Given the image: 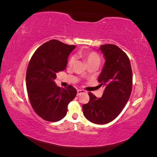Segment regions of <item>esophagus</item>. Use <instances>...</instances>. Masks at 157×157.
Instances as JSON below:
<instances>
[{"label": "esophagus", "mask_w": 157, "mask_h": 157, "mask_svg": "<svg viewBox=\"0 0 157 157\" xmlns=\"http://www.w3.org/2000/svg\"><path fill=\"white\" fill-rule=\"evenodd\" d=\"M85 92V91L84 90H77V95L78 96H79V95H80L81 94H83V93H84Z\"/></svg>", "instance_id": "34e87169"}]
</instances>
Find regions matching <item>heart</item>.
I'll list each match as a JSON object with an SVG mask.
<instances>
[{"mask_svg": "<svg viewBox=\"0 0 157 157\" xmlns=\"http://www.w3.org/2000/svg\"><path fill=\"white\" fill-rule=\"evenodd\" d=\"M78 56L80 58L84 59L86 62L88 64V65H99L101 62V58L100 56H99L98 54L96 52H93V51H88V50H82L78 52ZM75 62V58L73 56H71L69 61H68V65L69 66H72Z\"/></svg>", "mask_w": 157, "mask_h": 157, "instance_id": "b5f03b06", "label": "heart"}]
</instances>
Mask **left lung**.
I'll return each instance as SVG.
<instances>
[{"mask_svg": "<svg viewBox=\"0 0 157 157\" xmlns=\"http://www.w3.org/2000/svg\"><path fill=\"white\" fill-rule=\"evenodd\" d=\"M99 49L105 61L98 82L105 90L100 98L89 92L90 101L82 105V110L89 121L104 124L115 119L129 99L132 88V71L128 56L117 46L104 44Z\"/></svg>", "mask_w": 157, "mask_h": 157, "instance_id": "1", "label": "left lung"}]
</instances>
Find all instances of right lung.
I'll use <instances>...</instances> for the list:
<instances>
[{
	"label": "right lung",
	"instance_id": "obj_1",
	"mask_svg": "<svg viewBox=\"0 0 157 157\" xmlns=\"http://www.w3.org/2000/svg\"><path fill=\"white\" fill-rule=\"evenodd\" d=\"M75 47L50 40L35 51L28 65V96L33 110L46 121L57 122L63 118L68 104L77 95V90L71 85L60 88L54 81L57 73L66 69L68 56Z\"/></svg>",
	"mask_w": 157,
	"mask_h": 157
}]
</instances>
